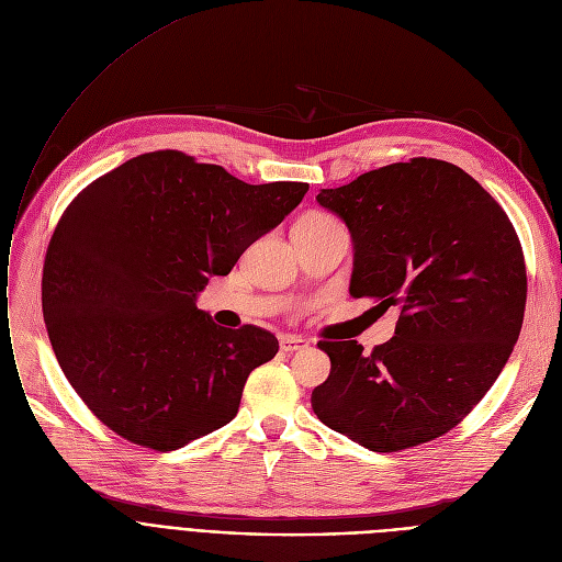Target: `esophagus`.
<instances>
[{"label": "esophagus", "instance_id": "obj_1", "mask_svg": "<svg viewBox=\"0 0 562 562\" xmlns=\"http://www.w3.org/2000/svg\"><path fill=\"white\" fill-rule=\"evenodd\" d=\"M311 342L306 338H296V336H285L281 338V349L285 353H292V351H302V349H308Z\"/></svg>", "mask_w": 562, "mask_h": 562}]
</instances>
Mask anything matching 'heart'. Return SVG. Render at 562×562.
<instances>
[{"label": "heart", "instance_id": "heart-1", "mask_svg": "<svg viewBox=\"0 0 562 562\" xmlns=\"http://www.w3.org/2000/svg\"><path fill=\"white\" fill-rule=\"evenodd\" d=\"M308 217H319V215H317V213H313V215H308Z\"/></svg>", "mask_w": 562, "mask_h": 562}]
</instances>
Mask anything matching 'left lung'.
<instances>
[{
    "mask_svg": "<svg viewBox=\"0 0 562 562\" xmlns=\"http://www.w3.org/2000/svg\"><path fill=\"white\" fill-rule=\"evenodd\" d=\"M317 202L351 234V296L402 315L372 353L317 342L331 374L313 390L315 415L381 453L445 436L497 381L521 331L526 268L508 215L438 158L385 165Z\"/></svg>",
    "mask_w": 562,
    "mask_h": 562,
    "instance_id": "8db88e82",
    "label": "left lung"
}]
</instances>
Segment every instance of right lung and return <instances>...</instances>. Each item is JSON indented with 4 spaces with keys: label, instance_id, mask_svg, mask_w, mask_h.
<instances>
[{
    "label": "right lung",
    "instance_id": "add662e5",
    "mask_svg": "<svg viewBox=\"0 0 562 562\" xmlns=\"http://www.w3.org/2000/svg\"><path fill=\"white\" fill-rule=\"evenodd\" d=\"M306 192L162 149L122 162L65 209L45 256L43 315L65 379L111 431L172 451L236 417L247 376L279 340L251 324L217 326L194 300Z\"/></svg>",
    "mask_w": 562,
    "mask_h": 562
}]
</instances>
